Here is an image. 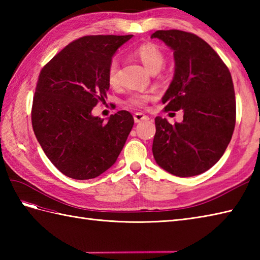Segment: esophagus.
<instances>
[{
  "mask_svg": "<svg viewBox=\"0 0 260 260\" xmlns=\"http://www.w3.org/2000/svg\"><path fill=\"white\" fill-rule=\"evenodd\" d=\"M148 119V116H146V115H144L143 113H135L134 114V120H135V123H140V121H142V120H147Z\"/></svg>",
  "mask_w": 260,
  "mask_h": 260,
  "instance_id": "esophagus-1",
  "label": "esophagus"
}]
</instances>
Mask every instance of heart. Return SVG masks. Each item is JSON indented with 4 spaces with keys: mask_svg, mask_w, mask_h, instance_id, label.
<instances>
[{
    "mask_svg": "<svg viewBox=\"0 0 260 260\" xmlns=\"http://www.w3.org/2000/svg\"><path fill=\"white\" fill-rule=\"evenodd\" d=\"M133 53L152 73H156L161 69L165 61V56L161 48L153 42L141 43L140 46H137L134 49ZM107 81L112 87H117L119 84V64L116 59H113L107 67ZM154 98H155V95L152 92L136 91L132 92L126 98V104L129 105V106L143 108Z\"/></svg>",
    "mask_w": 260,
    "mask_h": 260,
    "instance_id": "b5f03b06",
    "label": "heart"
}]
</instances>
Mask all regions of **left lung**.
<instances>
[{
    "mask_svg": "<svg viewBox=\"0 0 260 260\" xmlns=\"http://www.w3.org/2000/svg\"><path fill=\"white\" fill-rule=\"evenodd\" d=\"M157 38L174 51L175 73L162 98L164 112L183 110V121L155 118L153 155L169 173L187 178L217 163L230 143L236 125L234 82L227 66L194 33L158 30Z\"/></svg>",
    "mask_w": 260,
    "mask_h": 260,
    "instance_id": "obj_1",
    "label": "left lung"
}]
</instances>
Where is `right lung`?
Instances as JSON below:
<instances>
[{
    "label": "right lung",
    "instance_id": "add662e5",
    "mask_svg": "<svg viewBox=\"0 0 260 260\" xmlns=\"http://www.w3.org/2000/svg\"><path fill=\"white\" fill-rule=\"evenodd\" d=\"M132 37H81L39 74L31 109L33 131L51 163L71 179H93L108 170L134 125L127 110L110 115L107 123L91 115L107 97V67L114 53Z\"/></svg>",
    "mask_w": 260,
    "mask_h": 260
}]
</instances>
